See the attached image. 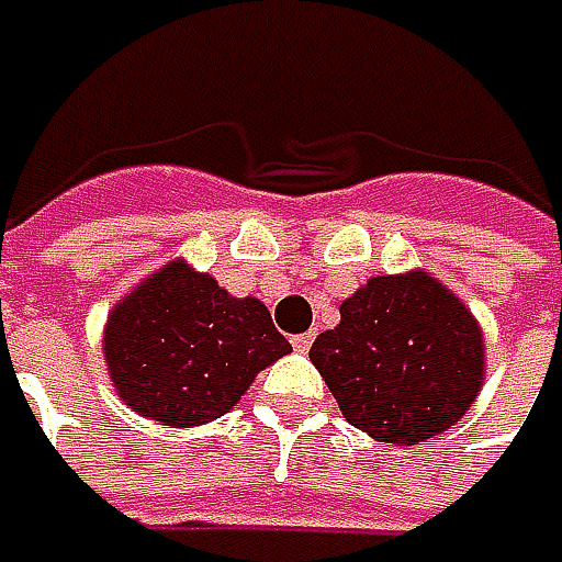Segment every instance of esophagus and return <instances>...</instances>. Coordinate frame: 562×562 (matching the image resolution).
I'll list each match as a JSON object with an SVG mask.
<instances>
[{
    "mask_svg": "<svg viewBox=\"0 0 562 562\" xmlns=\"http://www.w3.org/2000/svg\"><path fill=\"white\" fill-rule=\"evenodd\" d=\"M291 345H294V348L300 353L310 351V345H313V331H303V335H294V338H291Z\"/></svg>",
    "mask_w": 562,
    "mask_h": 562,
    "instance_id": "1",
    "label": "esophagus"
}]
</instances>
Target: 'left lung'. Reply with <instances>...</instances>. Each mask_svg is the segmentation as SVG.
<instances>
[{
	"label": "left lung",
	"instance_id": "1",
	"mask_svg": "<svg viewBox=\"0 0 562 562\" xmlns=\"http://www.w3.org/2000/svg\"><path fill=\"white\" fill-rule=\"evenodd\" d=\"M310 360L348 424L376 442L424 446L456 427L484 382V335L427 271L379 274L341 303Z\"/></svg>",
	"mask_w": 562,
	"mask_h": 562
}]
</instances>
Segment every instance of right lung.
<instances>
[{
	"label": "right lung",
	"mask_w": 562,
	"mask_h": 562,
	"mask_svg": "<svg viewBox=\"0 0 562 562\" xmlns=\"http://www.w3.org/2000/svg\"><path fill=\"white\" fill-rule=\"evenodd\" d=\"M291 353L256 296L227 294L183 259L123 296L103 328L116 395L164 427H199L227 414L259 370Z\"/></svg>",
	"instance_id": "obj_1"
}]
</instances>
